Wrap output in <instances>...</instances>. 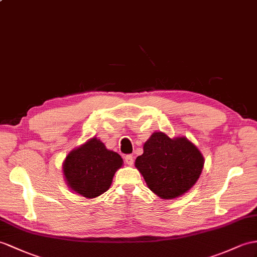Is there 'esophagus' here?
Instances as JSON below:
<instances>
[{"instance_id":"1","label":"esophagus","mask_w":257,"mask_h":257,"mask_svg":"<svg viewBox=\"0 0 257 257\" xmlns=\"http://www.w3.org/2000/svg\"><path fill=\"white\" fill-rule=\"evenodd\" d=\"M125 162H126L127 166H132L134 164V157L132 155L125 156Z\"/></svg>"}]
</instances>
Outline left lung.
Returning a JSON list of instances; mask_svg holds the SVG:
<instances>
[{"instance_id":"obj_1","label":"left lung","mask_w":257,"mask_h":257,"mask_svg":"<svg viewBox=\"0 0 257 257\" xmlns=\"http://www.w3.org/2000/svg\"><path fill=\"white\" fill-rule=\"evenodd\" d=\"M135 167L148 189L162 199L182 196L195 185L204 168L201 150L184 136L155 132L144 144Z\"/></svg>"}]
</instances>
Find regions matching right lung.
<instances>
[{
  "label": "right lung",
  "mask_w": 257,
  "mask_h": 257,
  "mask_svg": "<svg viewBox=\"0 0 257 257\" xmlns=\"http://www.w3.org/2000/svg\"><path fill=\"white\" fill-rule=\"evenodd\" d=\"M123 166V159L107 149L97 137L71 150L62 170L71 191L86 198H95L107 192L115 172Z\"/></svg>",
  "instance_id": "add662e5"
}]
</instances>
